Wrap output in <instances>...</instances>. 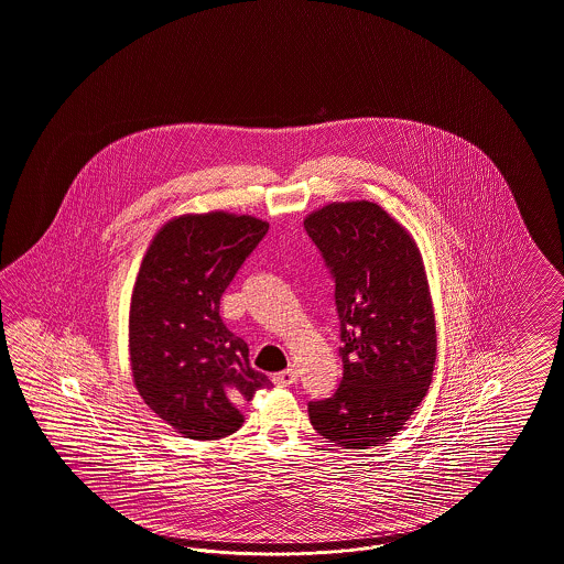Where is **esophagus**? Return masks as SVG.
<instances>
[{"instance_id": "obj_1", "label": "esophagus", "mask_w": 564, "mask_h": 564, "mask_svg": "<svg viewBox=\"0 0 564 564\" xmlns=\"http://www.w3.org/2000/svg\"><path fill=\"white\" fill-rule=\"evenodd\" d=\"M272 382L276 386H292L297 382V371L295 369H285V371H279L272 376Z\"/></svg>"}]
</instances>
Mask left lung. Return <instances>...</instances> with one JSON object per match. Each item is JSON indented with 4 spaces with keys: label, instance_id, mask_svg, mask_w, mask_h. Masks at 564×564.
<instances>
[{
    "label": "left lung",
    "instance_id": "1",
    "mask_svg": "<svg viewBox=\"0 0 564 564\" xmlns=\"http://www.w3.org/2000/svg\"><path fill=\"white\" fill-rule=\"evenodd\" d=\"M336 283L341 382L311 401L316 432L369 449L405 426L429 392L436 323L422 256L378 203H332L304 220Z\"/></svg>",
    "mask_w": 564,
    "mask_h": 564
}]
</instances>
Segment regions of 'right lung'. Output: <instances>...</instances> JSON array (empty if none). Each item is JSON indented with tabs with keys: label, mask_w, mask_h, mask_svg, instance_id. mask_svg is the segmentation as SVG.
<instances>
[{
	"label": "right lung",
	"mask_w": 564,
	"mask_h": 564,
	"mask_svg": "<svg viewBox=\"0 0 564 564\" xmlns=\"http://www.w3.org/2000/svg\"><path fill=\"white\" fill-rule=\"evenodd\" d=\"M269 225L212 212L159 230L138 272L130 311L135 388L163 422L216 441L243 424L241 405L271 380L249 367L246 339L226 329L220 300Z\"/></svg>",
	"instance_id": "1"
}]
</instances>
